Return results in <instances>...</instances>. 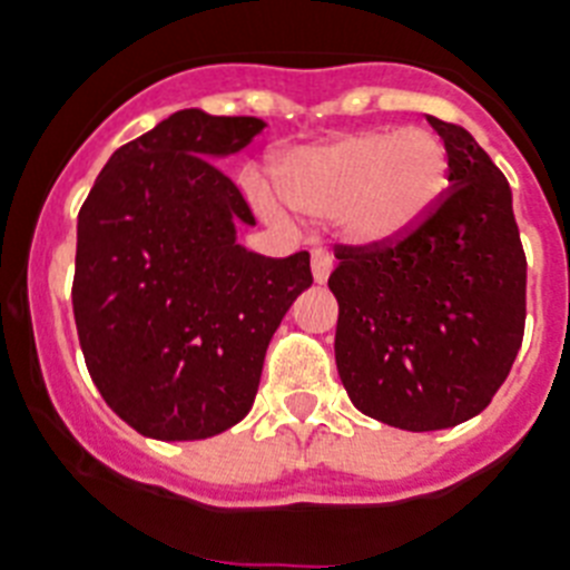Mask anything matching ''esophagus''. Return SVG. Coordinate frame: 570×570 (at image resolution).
<instances>
[{
    "mask_svg": "<svg viewBox=\"0 0 570 570\" xmlns=\"http://www.w3.org/2000/svg\"><path fill=\"white\" fill-rule=\"evenodd\" d=\"M330 272H333V257L324 248H313V281L315 284H327Z\"/></svg>",
    "mask_w": 570,
    "mask_h": 570,
    "instance_id": "esophagus-1",
    "label": "esophagus"
}]
</instances>
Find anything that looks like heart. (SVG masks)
I'll list each match as a JSON object with an SVG mask.
<instances>
[{"mask_svg":"<svg viewBox=\"0 0 570 570\" xmlns=\"http://www.w3.org/2000/svg\"><path fill=\"white\" fill-rule=\"evenodd\" d=\"M275 176L295 212L336 217L342 240L356 248H389L434 214L449 185V153L420 127L358 130L286 153ZM252 196L266 217H286L266 181H252Z\"/></svg>","mask_w":570,"mask_h":570,"instance_id":"heart-1","label":"heart"}]
</instances>
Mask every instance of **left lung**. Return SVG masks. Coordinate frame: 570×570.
<instances>
[{
    "instance_id": "left-lung-1",
    "label": "left lung",
    "mask_w": 570,
    "mask_h": 570,
    "mask_svg": "<svg viewBox=\"0 0 570 570\" xmlns=\"http://www.w3.org/2000/svg\"><path fill=\"white\" fill-rule=\"evenodd\" d=\"M449 194L389 248L338 246L336 367L362 414L405 432L452 429L501 389L524 336L528 261L513 190L470 132L429 115Z\"/></svg>"
}]
</instances>
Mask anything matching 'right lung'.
<instances>
[{
  "label": "right lung",
  "mask_w": 570,
  "mask_h": 570,
  "mask_svg": "<svg viewBox=\"0 0 570 570\" xmlns=\"http://www.w3.org/2000/svg\"><path fill=\"white\" fill-rule=\"evenodd\" d=\"M266 124L179 109L118 147L78 214L71 307L89 376L153 440H205L255 403L277 324L309 284V255L237 243L252 208L219 161Z\"/></svg>",
  "instance_id": "add662e5"
}]
</instances>
